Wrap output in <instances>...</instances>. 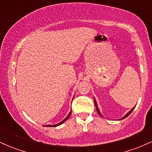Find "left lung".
<instances>
[{
  "instance_id": "obj_1",
  "label": "left lung",
  "mask_w": 152,
  "mask_h": 152,
  "mask_svg": "<svg viewBox=\"0 0 152 152\" xmlns=\"http://www.w3.org/2000/svg\"><path fill=\"white\" fill-rule=\"evenodd\" d=\"M94 104H95V106H96V111H97V112H98V114H99V116H102V115L101 114V112H100V111H99V108H98V106H97V103H96V99H94ZM134 107H135V106H134ZM134 107L133 109H132V110H131V111H129V112L127 113V114H126V115H125V116H124V117H122L121 118H120V120H121V119H124V118H126L127 116H129V115H130V114H131V113H132V111H133V110H134Z\"/></svg>"
}]
</instances>
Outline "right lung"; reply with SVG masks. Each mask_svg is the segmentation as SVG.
Masks as SVG:
<instances>
[{
    "label": "right lung",
    "instance_id": "obj_1",
    "mask_svg": "<svg viewBox=\"0 0 152 152\" xmlns=\"http://www.w3.org/2000/svg\"><path fill=\"white\" fill-rule=\"evenodd\" d=\"M71 111H70V112H69V114H68V116H66V117L64 118V120H63L62 121H61L60 123H58V124H55V125H46V126H47V127H56V126H59V125H61V124H62L63 123H64V122H65L66 120L68 119V118H69V117H70V116H71Z\"/></svg>",
    "mask_w": 152,
    "mask_h": 152
}]
</instances>
